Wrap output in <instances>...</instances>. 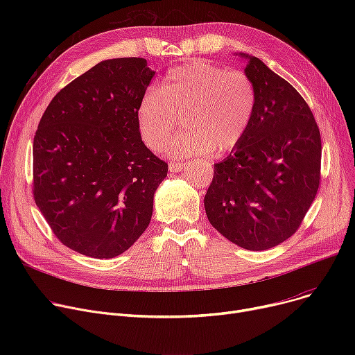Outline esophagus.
Wrapping results in <instances>:
<instances>
[{"label":"esophagus","mask_w":355,"mask_h":355,"mask_svg":"<svg viewBox=\"0 0 355 355\" xmlns=\"http://www.w3.org/2000/svg\"><path fill=\"white\" fill-rule=\"evenodd\" d=\"M184 168H185V164H182V162L171 161L170 164H168V170H170L171 173H180L184 170Z\"/></svg>","instance_id":"34e87169"}]
</instances>
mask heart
I'll use <instances>...</instances> for the list:
<instances>
[{
  "label": "heart",
  "mask_w": 355,
  "mask_h": 355,
  "mask_svg": "<svg viewBox=\"0 0 355 355\" xmlns=\"http://www.w3.org/2000/svg\"><path fill=\"white\" fill-rule=\"evenodd\" d=\"M256 110V89L245 71L193 60L168 70L157 89L138 106L141 137L153 151L180 128L187 130L170 146L174 157L187 158L230 151L245 138Z\"/></svg>",
  "instance_id": "1"
}]
</instances>
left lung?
<instances>
[{
  "instance_id": "1",
  "label": "left lung",
  "mask_w": 355,
  "mask_h": 355,
  "mask_svg": "<svg viewBox=\"0 0 355 355\" xmlns=\"http://www.w3.org/2000/svg\"><path fill=\"white\" fill-rule=\"evenodd\" d=\"M245 73L256 110L245 138L214 164L204 197L211 226L234 245L266 250L297 229L321 181V134L297 90L254 55Z\"/></svg>"
}]
</instances>
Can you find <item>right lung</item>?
<instances>
[{
    "instance_id": "obj_1",
    "label": "right lung",
    "mask_w": 355,
    "mask_h": 355,
    "mask_svg": "<svg viewBox=\"0 0 355 355\" xmlns=\"http://www.w3.org/2000/svg\"><path fill=\"white\" fill-rule=\"evenodd\" d=\"M155 71L141 58L98 63L49 103L33 142V196L54 236L95 259L132 246L168 164L145 146L138 106Z\"/></svg>"
}]
</instances>
